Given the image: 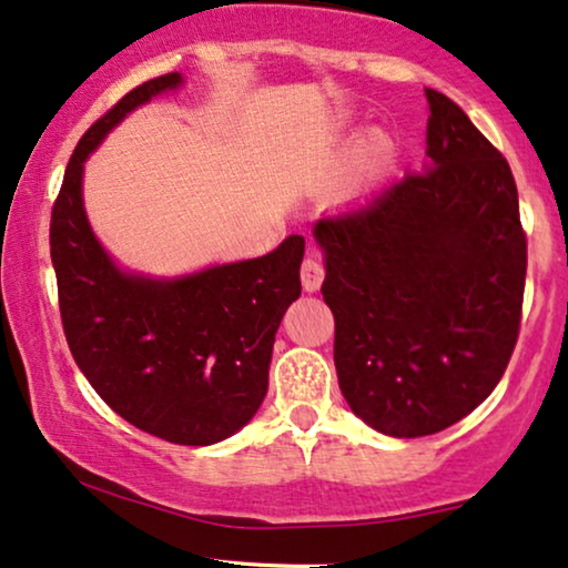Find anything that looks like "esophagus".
I'll use <instances>...</instances> for the list:
<instances>
[{
  "label": "esophagus",
  "instance_id": "esophagus-1",
  "mask_svg": "<svg viewBox=\"0 0 568 568\" xmlns=\"http://www.w3.org/2000/svg\"><path fill=\"white\" fill-rule=\"evenodd\" d=\"M300 278H303L305 292H316L324 282V265L316 257H305L303 265H300Z\"/></svg>",
  "mask_w": 568,
  "mask_h": 568
}]
</instances>
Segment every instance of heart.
I'll list each match as a JSON object with an SVG mask.
<instances>
[{"instance_id": "heart-1", "label": "heart", "mask_w": 568, "mask_h": 568, "mask_svg": "<svg viewBox=\"0 0 568 568\" xmlns=\"http://www.w3.org/2000/svg\"><path fill=\"white\" fill-rule=\"evenodd\" d=\"M368 150H371V155H374V158H384L389 152V142L384 136H374V139H371Z\"/></svg>"}]
</instances>
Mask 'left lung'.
Masks as SVG:
<instances>
[{
  "label": "left lung",
  "mask_w": 568,
  "mask_h": 568,
  "mask_svg": "<svg viewBox=\"0 0 568 568\" xmlns=\"http://www.w3.org/2000/svg\"><path fill=\"white\" fill-rule=\"evenodd\" d=\"M426 168L321 219L334 366L355 416L426 437L498 387L519 339L527 234L508 160L426 89Z\"/></svg>",
  "instance_id": "obj_1"
}]
</instances>
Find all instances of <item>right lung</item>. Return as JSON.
<instances>
[{
  "label": "right lung",
  "instance_id": "1",
  "mask_svg": "<svg viewBox=\"0 0 568 568\" xmlns=\"http://www.w3.org/2000/svg\"><path fill=\"white\" fill-rule=\"evenodd\" d=\"M181 83L179 73L144 81L81 136L49 250L68 347L97 395L146 434L213 445L240 432L268 392L276 328L303 290L305 240L292 234L255 261L181 278L136 276L110 261L83 210V160L131 110Z\"/></svg>",
  "mask_w": 568,
  "mask_h": 568
}]
</instances>
